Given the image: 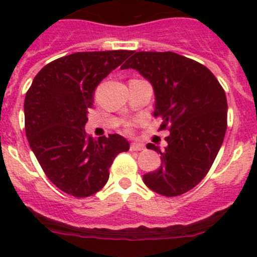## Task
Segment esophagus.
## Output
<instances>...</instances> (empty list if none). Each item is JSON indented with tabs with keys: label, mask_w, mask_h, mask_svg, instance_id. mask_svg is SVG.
Segmentation results:
<instances>
[{
	"label": "esophagus",
	"mask_w": 257,
	"mask_h": 257,
	"mask_svg": "<svg viewBox=\"0 0 257 257\" xmlns=\"http://www.w3.org/2000/svg\"><path fill=\"white\" fill-rule=\"evenodd\" d=\"M144 145L142 143H132L131 144V150L132 152H139V150H143Z\"/></svg>",
	"instance_id": "obj_1"
}]
</instances>
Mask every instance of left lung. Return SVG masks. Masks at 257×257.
<instances>
[{"instance_id":"1","label":"left lung","mask_w":257,"mask_h":257,"mask_svg":"<svg viewBox=\"0 0 257 257\" xmlns=\"http://www.w3.org/2000/svg\"><path fill=\"white\" fill-rule=\"evenodd\" d=\"M133 68L152 84L154 116L160 129L169 128L162 164L143 175L150 190L178 196L198 185L211 168L226 132L227 102L224 89L203 64L174 52H132L120 67Z\"/></svg>"}]
</instances>
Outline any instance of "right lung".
<instances>
[{
    "instance_id": "add662e5",
    "label": "right lung",
    "mask_w": 257,
    "mask_h": 257,
    "mask_svg": "<svg viewBox=\"0 0 257 257\" xmlns=\"http://www.w3.org/2000/svg\"><path fill=\"white\" fill-rule=\"evenodd\" d=\"M133 51L77 52L43 67L25 98L26 136L47 178L58 189L85 198L107 184L114 158L128 152L119 134L94 141L85 134L88 109L100 80Z\"/></svg>"
}]
</instances>
